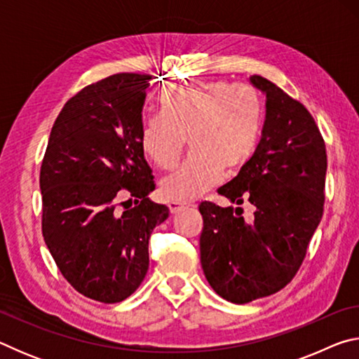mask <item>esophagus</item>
<instances>
[{"instance_id":"1","label":"esophagus","mask_w":359,"mask_h":359,"mask_svg":"<svg viewBox=\"0 0 359 359\" xmlns=\"http://www.w3.org/2000/svg\"><path fill=\"white\" fill-rule=\"evenodd\" d=\"M188 208V204H182V203H171L169 204V209H171V214H179L184 209Z\"/></svg>"}]
</instances>
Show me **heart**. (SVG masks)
<instances>
[{"label":"heart","mask_w":359,"mask_h":359,"mask_svg":"<svg viewBox=\"0 0 359 359\" xmlns=\"http://www.w3.org/2000/svg\"><path fill=\"white\" fill-rule=\"evenodd\" d=\"M161 112L142 121L141 142L149 160L160 169L177 163L185 141L191 155L161 180L168 201L187 203L220 184L229 171L250 160L259 142L264 102L250 83L193 81L172 85L160 95Z\"/></svg>","instance_id":"heart-1"}]
</instances>
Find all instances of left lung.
Returning a JSON list of instances; mask_svg holds the SVG:
<instances>
[{
  "mask_svg": "<svg viewBox=\"0 0 359 359\" xmlns=\"http://www.w3.org/2000/svg\"><path fill=\"white\" fill-rule=\"evenodd\" d=\"M250 82L266 95L263 137L239 174L218 188L242 208L199 204L204 276L218 296L234 304L274 294L299 271L323 217L326 147L311 112L261 76Z\"/></svg>",
  "mask_w": 359,
  "mask_h": 359,
  "instance_id": "8db88e82",
  "label": "left lung"
}]
</instances>
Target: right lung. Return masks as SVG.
I'll return each mask as SVG.
<instances>
[{"mask_svg": "<svg viewBox=\"0 0 359 359\" xmlns=\"http://www.w3.org/2000/svg\"><path fill=\"white\" fill-rule=\"evenodd\" d=\"M150 81L120 72L82 88L58 114L41 165L48 252L72 288L104 304L126 299L142 283L149 238L169 217L165 204L149 199L155 182L141 133ZM121 192L135 208L119 209Z\"/></svg>", "mask_w": 359, "mask_h": 359, "instance_id": "add662e5", "label": "right lung"}]
</instances>
